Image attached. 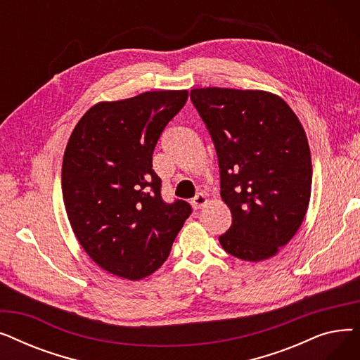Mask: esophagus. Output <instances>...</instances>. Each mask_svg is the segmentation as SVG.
Segmentation results:
<instances>
[{"label": "esophagus", "instance_id": "obj_1", "mask_svg": "<svg viewBox=\"0 0 360 360\" xmlns=\"http://www.w3.org/2000/svg\"><path fill=\"white\" fill-rule=\"evenodd\" d=\"M205 204H207V197H205V194H202V193H198V194L191 200V205H193L194 210L201 209V207H204Z\"/></svg>", "mask_w": 360, "mask_h": 360}]
</instances>
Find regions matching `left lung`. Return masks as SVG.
<instances>
[{
    "mask_svg": "<svg viewBox=\"0 0 360 360\" xmlns=\"http://www.w3.org/2000/svg\"><path fill=\"white\" fill-rule=\"evenodd\" d=\"M190 96L214 143L220 195L232 213L220 245L243 261L274 257L309 205L312 163L304 127L269 91L205 87Z\"/></svg>",
    "mask_w": 360,
    "mask_h": 360,
    "instance_id": "obj_1",
    "label": "left lung"
}]
</instances>
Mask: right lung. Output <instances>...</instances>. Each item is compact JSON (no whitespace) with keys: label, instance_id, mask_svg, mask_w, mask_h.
<instances>
[{"label":"right lung","instance_id":"1","mask_svg":"<svg viewBox=\"0 0 360 360\" xmlns=\"http://www.w3.org/2000/svg\"><path fill=\"white\" fill-rule=\"evenodd\" d=\"M186 90L146 91L91 106L72 129L63 160V198L75 238L105 271L127 280L155 273L191 214L165 202L153 151Z\"/></svg>","mask_w":360,"mask_h":360}]
</instances>
